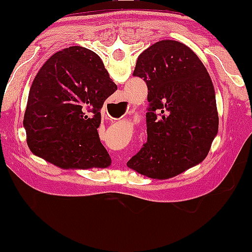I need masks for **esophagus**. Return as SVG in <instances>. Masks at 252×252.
I'll use <instances>...</instances> for the list:
<instances>
[{
  "label": "esophagus",
  "instance_id": "obj_1",
  "mask_svg": "<svg viewBox=\"0 0 252 252\" xmlns=\"http://www.w3.org/2000/svg\"><path fill=\"white\" fill-rule=\"evenodd\" d=\"M116 103L120 104V105L128 106V103H126V100L123 99V96H122V94H121V92H117V94H116ZM126 111H128V109H126ZM121 163H122V162H121V160H115V164H117L118 167H120Z\"/></svg>",
  "mask_w": 252,
  "mask_h": 252
}]
</instances>
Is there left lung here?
<instances>
[{"mask_svg": "<svg viewBox=\"0 0 252 252\" xmlns=\"http://www.w3.org/2000/svg\"><path fill=\"white\" fill-rule=\"evenodd\" d=\"M134 76L148 88V137L126 166L169 179L200 163L219 124L215 88L201 60L182 42L161 40L140 54Z\"/></svg>", "mask_w": 252, "mask_h": 252, "instance_id": "1", "label": "left lung"}]
</instances>
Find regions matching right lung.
<instances>
[{"label":"right lung","instance_id":"right-lung-1","mask_svg":"<svg viewBox=\"0 0 252 252\" xmlns=\"http://www.w3.org/2000/svg\"><path fill=\"white\" fill-rule=\"evenodd\" d=\"M116 90L94 52L71 46L54 53L28 94L24 126L31 152L63 169L109 167L97 129L100 109Z\"/></svg>","mask_w":252,"mask_h":252}]
</instances>
